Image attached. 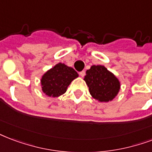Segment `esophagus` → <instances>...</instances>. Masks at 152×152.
<instances>
[{"mask_svg":"<svg viewBox=\"0 0 152 152\" xmlns=\"http://www.w3.org/2000/svg\"><path fill=\"white\" fill-rule=\"evenodd\" d=\"M80 76H82V77H84V76H85V71H81V72H80Z\"/></svg>","mask_w":152,"mask_h":152,"instance_id":"obj_1","label":"esophagus"}]
</instances>
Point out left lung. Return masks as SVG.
Listing matches in <instances>:
<instances>
[{"label":"left lung","instance_id":"1","mask_svg":"<svg viewBox=\"0 0 152 152\" xmlns=\"http://www.w3.org/2000/svg\"><path fill=\"white\" fill-rule=\"evenodd\" d=\"M84 80L91 96L100 102L112 100L120 90V82L104 66L93 65L87 70Z\"/></svg>","mask_w":152,"mask_h":152}]
</instances>
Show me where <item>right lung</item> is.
<instances>
[{
  "mask_svg": "<svg viewBox=\"0 0 152 152\" xmlns=\"http://www.w3.org/2000/svg\"><path fill=\"white\" fill-rule=\"evenodd\" d=\"M78 74L73 68L59 63L42 76V90L48 96L57 97L63 95Z\"/></svg>",
  "mask_w": 152,
  "mask_h": 152,
  "instance_id": "1",
  "label": "right lung"
}]
</instances>
